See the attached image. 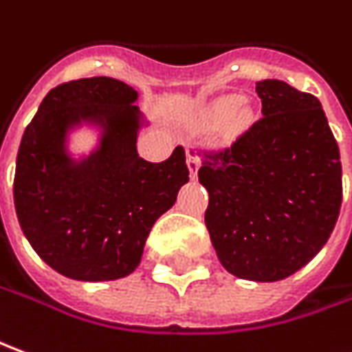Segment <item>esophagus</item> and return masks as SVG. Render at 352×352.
<instances>
[{
  "mask_svg": "<svg viewBox=\"0 0 352 352\" xmlns=\"http://www.w3.org/2000/svg\"><path fill=\"white\" fill-rule=\"evenodd\" d=\"M186 166H188L190 177L196 179V175H198V167H200V157H198V154H196L195 150H188V152H186Z\"/></svg>",
  "mask_w": 352,
  "mask_h": 352,
  "instance_id": "esophagus-1",
  "label": "esophagus"
}]
</instances>
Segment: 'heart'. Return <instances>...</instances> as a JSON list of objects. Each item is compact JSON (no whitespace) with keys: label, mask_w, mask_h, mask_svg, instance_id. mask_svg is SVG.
Listing matches in <instances>:
<instances>
[{"label":"heart","mask_w":352,"mask_h":352,"mask_svg":"<svg viewBox=\"0 0 352 352\" xmlns=\"http://www.w3.org/2000/svg\"><path fill=\"white\" fill-rule=\"evenodd\" d=\"M206 125L217 126L223 123V133L227 136H239L254 123V109L248 106L246 100L236 96H226L204 107Z\"/></svg>","instance_id":"obj_1"}]
</instances>
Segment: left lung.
<instances>
[{"label":"left lung","mask_w":352,"mask_h":352,"mask_svg":"<svg viewBox=\"0 0 352 352\" xmlns=\"http://www.w3.org/2000/svg\"><path fill=\"white\" fill-rule=\"evenodd\" d=\"M262 117L221 152H206L198 181L206 221L229 274L248 281L293 276L324 248L343 198L339 146L316 96L283 80L256 82Z\"/></svg>","instance_id":"left-lung-1"}]
</instances>
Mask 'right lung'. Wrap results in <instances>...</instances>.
Instances as JSON below:
<instances>
[{
    "label": "right lung",
    "instance_id": "obj_1",
    "mask_svg": "<svg viewBox=\"0 0 352 352\" xmlns=\"http://www.w3.org/2000/svg\"><path fill=\"white\" fill-rule=\"evenodd\" d=\"M138 92L109 76L52 88L26 126L16 154V217L36 254L76 281H113L133 274L157 217L188 183L183 146L166 162L138 156L146 125ZM92 124L98 146L76 160L68 133Z\"/></svg>",
    "mask_w": 352,
    "mask_h": 352
}]
</instances>
